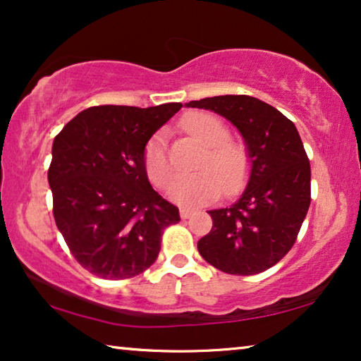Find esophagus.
<instances>
[{"label":"esophagus","mask_w":361,"mask_h":361,"mask_svg":"<svg viewBox=\"0 0 361 361\" xmlns=\"http://www.w3.org/2000/svg\"><path fill=\"white\" fill-rule=\"evenodd\" d=\"M191 214H192L191 209H188V207H180V216H181V219H190Z\"/></svg>","instance_id":"34e87169"}]
</instances>
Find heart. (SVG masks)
<instances>
[{
  "label": "heart",
  "instance_id": "1",
  "mask_svg": "<svg viewBox=\"0 0 361 361\" xmlns=\"http://www.w3.org/2000/svg\"><path fill=\"white\" fill-rule=\"evenodd\" d=\"M186 134L206 147V154L197 164L200 171L195 175L176 176L166 186L171 200L185 206L214 200L222 188L227 192L237 191L247 176V154L242 145L227 140L229 130L222 121L207 113H191L181 121ZM144 165L149 178L155 185H164L169 180L171 165L166 154V135L157 132L147 142Z\"/></svg>",
  "mask_w": 361,
  "mask_h": 361
}]
</instances>
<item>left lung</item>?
Returning a JSON list of instances; mask_svg holds the SVG:
<instances>
[{
    "label": "left lung",
    "mask_w": 361,
    "mask_h": 361,
    "mask_svg": "<svg viewBox=\"0 0 361 361\" xmlns=\"http://www.w3.org/2000/svg\"><path fill=\"white\" fill-rule=\"evenodd\" d=\"M222 116L240 132L250 164L245 190L232 204L207 211L211 232L197 250L229 275H257L276 265L296 242L311 204V165L286 116L247 94L185 103Z\"/></svg>",
    "instance_id": "left-lung-1"
}]
</instances>
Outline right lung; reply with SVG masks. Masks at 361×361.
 <instances>
[{
	"mask_svg": "<svg viewBox=\"0 0 361 361\" xmlns=\"http://www.w3.org/2000/svg\"><path fill=\"white\" fill-rule=\"evenodd\" d=\"M181 106H93L54 139L47 178L55 224L93 275H140L159 257L165 227L180 221L178 207L152 188L144 152Z\"/></svg>",
	"mask_w": 361,
	"mask_h": 361,
	"instance_id": "add662e5",
	"label": "right lung"
}]
</instances>
